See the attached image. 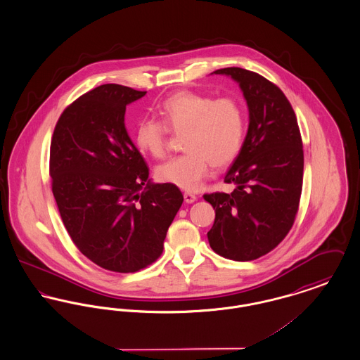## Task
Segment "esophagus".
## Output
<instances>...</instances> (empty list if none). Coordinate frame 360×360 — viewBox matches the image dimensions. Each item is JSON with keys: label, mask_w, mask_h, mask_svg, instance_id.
I'll list each match as a JSON object with an SVG mask.
<instances>
[{"label": "esophagus", "mask_w": 360, "mask_h": 360, "mask_svg": "<svg viewBox=\"0 0 360 360\" xmlns=\"http://www.w3.org/2000/svg\"><path fill=\"white\" fill-rule=\"evenodd\" d=\"M184 198H185V202H186V204H193L194 201H197L195 194H193V193H188V191L184 194Z\"/></svg>", "instance_id": "esophagus-1"}]
</instances>
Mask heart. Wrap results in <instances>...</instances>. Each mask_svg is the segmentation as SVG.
<instances>
[{"mask_svg":"<svg viewBox=\"0 0 360 360\" xmlns=\"http://www.w3.org/2000/svg\"><path fill=\"white\" fill-rule=\"evenodd\" d=\"M160 121L141 119L134 132L137 150L163 158L167 132L184 134L185 154L160 165L156 176L165 184L197 190L210 174V166L224 167L240 154L245 136V116L239 101L231 97L214 100L209 94L179 91L159 108Z\"/></svg>","mask_w":360,"mask_h":360,"instance_id":"b5f03b06","label":"heart"}]
</instances>
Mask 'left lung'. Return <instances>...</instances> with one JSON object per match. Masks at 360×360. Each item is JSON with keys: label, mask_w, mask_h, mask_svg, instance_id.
Listing matches in <instances>:
<instances>
[{"label": "left lung", "mask_w": 360, "mask_h": 360, "mask_svg": "<svg viewBox=\"0 0 360 360\" xmlns=\"http://www.w3.org/2000/svg\"><path fill=\"white\" fill-rule=\"evenodd\" d=\"M213 72L239 84L250 124L243 148L224 178L236 188L229 194L204 195L216 212L207 240L219 255L247 262L274 250L294 224L302 191V139L295 113L278 86L240 68Z\"/></svg>", "instance_id": "obj_1"}]
</instances>
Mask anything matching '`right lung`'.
Listing matches in <instances>:
<instances>
[{"label": "right lung", "mask_w": 360, "mask_h": 360, "mask_svg": "<svg viewBox=\"0 0 360 360\" xmlns=\"http://www.w3.org/2000/svg\"><path fill=\"white\" fill-rule=\"evenodd\" d=\"M127 86H98L69 105L50 150L52 193L77 248L115 273L154 263L184 202L181 190L154 184L125 128V108L144 97Z\"/></svg>", "instance_id": "right-lung-1"}]
</instances>
